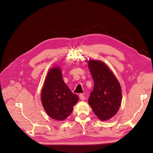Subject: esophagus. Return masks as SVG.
Segmentation results:
<instances>
[{
  "label": "esophagus",
  "mask_w": 153,
  "mask_h": 153,
  "mask_svg": "<svg viewBox=\"0 0 153 153\" xmlns=\"http://www.w3.org/2000/svg\"><path fill=\"white\" fill-rule=\"evenodd\" d=\"M79 98H80V99L82 100V101H84V100H85V96L83 95L82 94H80V95H79Z\"/></svg>",
  "instance_id": "esophagus-1"
}]
</instances>
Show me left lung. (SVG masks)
<instances>
[{"instance_id": "1", "label": "left lung", "mask_w": 153, "mask_h": 153, "mask_svg": "<svg viewBox=\"0 0 153 153\" xmlns=\"http://www.w3.org/2000/svg\"><path fill=\"white\" fill-rule=\"evenodd\" d=\"M87 62L94 82L88 102L100 120H108L116 114L121 106V85L103 62L89 60Z\"/></svg>"}]
</instances>
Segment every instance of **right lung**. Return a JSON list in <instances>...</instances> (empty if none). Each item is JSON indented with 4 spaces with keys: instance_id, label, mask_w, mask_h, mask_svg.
I'll list each match as a JSON object with an SVG mask.
<instances>
[{
    "instance_id": "obj_1",
    "label": "right lung",
    "mask_w": 153,
    "mask_h": 153,
    "mask_svg": "<svg viewBox=\"0 0 153 153\" xmlns=\"http://www.w3.org/2000/svg\"><path fill=\"white\" fill-rule=\"evenodd\" d=\"M41 100L49 117L57 121L66 119L73 111L78 97L73 94L64 83L59 67L49 71L44 82Z\"/></svg>"
}]
</instances>
